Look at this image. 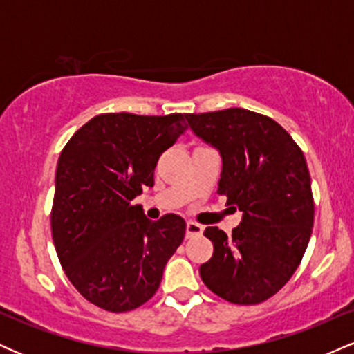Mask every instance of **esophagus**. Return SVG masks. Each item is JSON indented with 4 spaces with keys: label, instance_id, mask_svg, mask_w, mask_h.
<instances>
[{
    "label": "esophagus",
    "instance_id": "esophagus-1",
    "mask_svg": "<svg viewBox=\"0 0 354 354\" xmlns=\"http://www.w3.org/2000/svg\"><path fill=\"white\" fill-rule=\"evenodd\" d=\"M203 232V225L194 223V221H188L186 223V237H193V236H199Z\"/></svg>",
    "mask_w": 354,
    "mask_h": 354
}]
</instances>
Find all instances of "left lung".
Here are the masks:
<instances>
[{
    "label": "left lung",
    "mask_w": 354,
    "mask_h": 354,
    "mask_svg": "<svg viewBox=\"0 0 354 354\" xmlns=\"http://www.w3.org/2000/svg\"><path fill=\"white\" fill-rule=\"evenodd\" d=\"M185 118L221 153L218 193L242 212L232 236L206 227L214 252L199 275L231 304H261L290 280L312 236L315 206L304 151L275 120L245 109Z\"/></svg>",
    "instance_id": "left-lung-1"
}]
</instances>
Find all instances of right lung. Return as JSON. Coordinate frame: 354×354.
I'll return each instance as SVG.
<instances>
[{
	"instance_id": "obj_1",
	"label": "right lung",
	"mask_w": 354,
	"mask_h": 354,
	"mask_svg": "<svg viewBox=\"0 0 354 354\" xmlns=\"http://www.w3.org/2000/svg\"><path fill=\"white\" fill-rule=\"evenodd\" d=\"M186 129L183 113H102L61 151L50 211L55 252L80 295L107 312L150 300L185 239L181 216L150 221L131 201L153 188L160 155Z\"/></svg>"
}]
</instances>
